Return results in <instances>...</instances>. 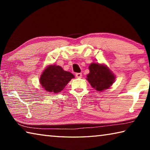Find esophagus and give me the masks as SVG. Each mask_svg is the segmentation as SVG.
<instances>
[{
  "instance_id": "1",
  "label": "esophagus",
  "mask_w": 150,
  "mask_h": 150,
  "mask_svg": "<svg viewBox=\"0 0 150 150\" xmlns=\"http://www.w3.org/2000/svg\"><path fill=\"white\" fill-rule=\"evenodd\" d=\"M75 76L77 78H81V77H82V74H81V73H77L75 74Z\"/></svg>"
}]
</instances>
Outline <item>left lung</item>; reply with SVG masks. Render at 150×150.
<instances>
[{"label": "left lung", "instance_id": "1", "mask_svg": "<svg viewBox=\"0 0 150 150\" xmlns=\"http://www.w3.org/2000/svg\"><path fill=\"white\" fill-rule=\"evenodd\" d=\"M88 69L89 73L86 79L96 91L102 92L108 89L115 82V75L105 64L93 62L88 66Z\"/></svg>", "mask_w": 150, "mask_h": 150}]
</instances>
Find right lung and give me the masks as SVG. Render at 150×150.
Wrapping results in <instances>:
<instances>
[{"label": "right lung", "instance_id": "1", "mask_svg": "<svg viewBox=\"0 0 150 150\" xmlns=\"http://www.w3.org/2000/svg\"><path fill=\"white\" fill-rule=\"evenodd\" d=\"M74 77L71 73L64 71L60 66L50 65L42 72L40 83L47 92L57 93L61 92Z\"/></svg>", "mask_w": 150, "mask_h": 150}]
</instances>
